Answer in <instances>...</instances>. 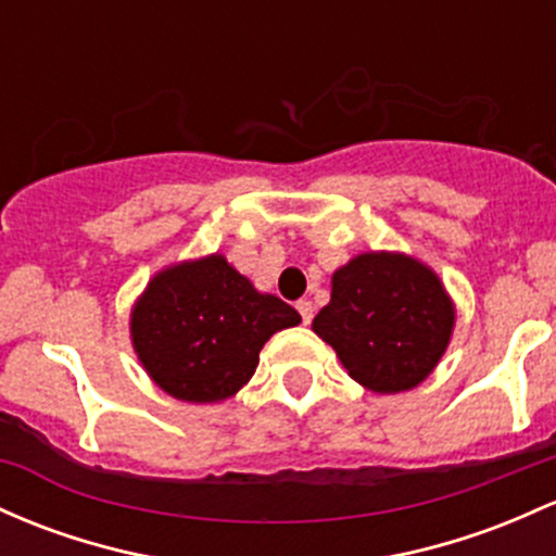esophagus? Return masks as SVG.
Instances as JSON below:
<instances>
[{
    "label": "esophagus",
    "mask_w": 556,
    "mask_h": 556,
    "mask_svg": "<svg viewBox=\"0 0 556 556\" xmlns=\"http://www.w3.org/2000/svg\"><path fill=\"white\" fill-rule=\"evenodd\" d=\"M298 314H301L303 325H311V319H314V303L311 301H298Z\"/></svg>",
    "instance_id": "34e87169"
}]
</instances>
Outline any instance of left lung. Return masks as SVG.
Instances as JSON below:
<instances>
[{"label":"left lung","mask_w":556,"mask_h":556,"mask_svg":"<svg viewBox=\"0 0 556 556\" xmlns=\"http://www.w3.org/2000/svg\"><path fill=\"white\" fill-rule=\"evenodd\" d=\"M456 308L438 274L404 253H362L332 274L314 332L375 393L417 388L438 367Z\"/></svg>","instance_id":"left-lung-1"}]
</instances>
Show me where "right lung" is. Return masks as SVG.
<instances>
[{
	"label": "right lung",
	"instance_id": "1",
	"mask_svg": "<svg viewBox=\"0 0 556 556\" xmlns=\"http://www.w3.org/2000/svg\"><path fill=\"white\" fill-rule=\"evenodd\" d=\"M295 325V308L213 253L150 279L131 308V343L157 388L189 404H216L248 386L266 340Z\"/></svg>",
	"mask_w": 556,
	"mask_h": 556
}]
</instances>
